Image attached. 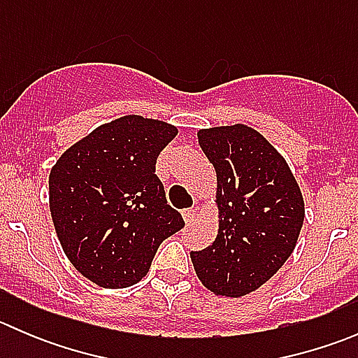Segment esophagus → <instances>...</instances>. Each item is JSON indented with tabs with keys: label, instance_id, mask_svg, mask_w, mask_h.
Returning <instances> with one entry per match:
<instances>
[{
	"label": "esophagus",
	"instance_id": "34e87169",
	"mask_svg": "<svg viewBox=\"0 0 358 358\" xmlns=\"http://www.w3.org/2000/svg\"><path fill=\"white\" fill-rule=\"evenodd\" d=\"M182 216L183 220H185V223H190L194 220V216H196V211H194L192 208H187L182 211Z\"/></svg>",
	"mask_w": 358,
	"mask_h": 358
}]
</instances>
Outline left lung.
<instances>
[{"label": "left lung", "mask_w": 358, "mask_h": 358, "mask_svg": "<svg viewBox=\"0 0 358 358\" xmlns=\"http://www.w3.org/2000/svg\"><path fill=\"white\" fill-rule=\"evenodd\" d=\"M199 145L216 171V239L192 251L209 291L239 298L258 289L294 251L305 202L284 157L244 124L201 129Z\"/></svg>", "instance_id": "8db88e82"}]
</instances>
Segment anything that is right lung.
Masks as SVG:
<instances>
[{"instance_id": "1", "label": "right lung", "mask_w": 358, "mask_h": 358, "mask_svg": "<svg viewBox=\"0 0 358 358\" xmlns=\"http://www.w3.org/2000/svg\"><path fill=\"white\" fill-rule=\"evenodd\" d=\"M178 129L124 115L71 147L50 173V211L64 252L96 286L121 289L147 275L157 248L183 229L156 175Z\"/></svg>"}]
</instances>
